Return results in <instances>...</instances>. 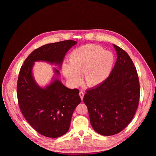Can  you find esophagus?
I'll list each match as a JSON object with an SVG mask.
<instances>
[{"label": "esophagus", "mask_w": 156, "mask_h": 156, "mask_svg": "<svg viewBox=\"0 0 156 156\" xmlns=\"http://www.w3.org/2000/svg\"><path fill=\"white\" fill-rule=\"evenodd\" d=\"M79 95H80V98H81V100H83V97H84V93H83V91H80Z\"/></svg>", "instance_id": "34e87169"}]
</instances>
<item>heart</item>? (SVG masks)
<instances>
[{
  "mask_svg": "<svg viewBox=\"0 0 156 156\" xmlns=\"http://www.w3.org/2000/svg\"><path fill=\"white\" fill-rule=\"evenodd\" d=\"M112 52L95 44H86L74 49L69 55V63H64L62 72L71 84L78 86L84 73L85 83L90 87L103 83L110 75L114 64Z\"/></svg>",
  "mask_w": 156,
  "mask_h": 156,
  "instance_id": "obj_1",
  "label": "heart"
}]
</instances>
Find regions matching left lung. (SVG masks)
I'll list each match as a JSON object with an SVG mask.
<instances>
[{"label":"left lung","mask_w":156,"mask_h":156,"mask_svg":"<svg viewBox=\"0 0 156 156\" xmlns=\"http://www.w3.org/2000/svg\"><path fill=\"white\" fill-rule=\"evenodd\" d=\"M117 61L107 79L89 89L83 101L94 130L104 136L122 131L131 121L138 106L140 87L135 66L128 54L113 44Z\"/></svg>","instance_id":"8db88e82"}]
</instances>
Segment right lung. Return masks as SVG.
I'll use <instances>...</instances> for the list:
<instances>
[{
  "label": "right lung",
  "instance_id": "right-lung-1",
  "mask_svg": "<svg viewBox=\"0 0 156 156\" xmlns=\"http://www.w3.org/2000/svg\"><path fill=\"white\" fill-rule=\"evenodd\" d=\"M76 44L75 41L66 40L46 44L33 51L21 67L17 82L20 108L30 125L44 136L58 138L69 131L81 98L78 90L63 84L56 68L49 84L40 86L33 75L34 62H46L61 69L66 52Z\"/></svg>",
  "mask_w": 156,
  "mask_h": 156
}]
</instances>
